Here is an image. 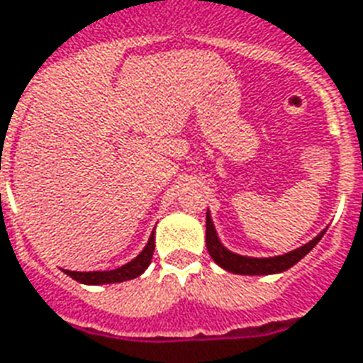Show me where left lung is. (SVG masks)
Segmentation results:
<instances>
[{
  "label": "left lung",
  "mask_w": 363,
  "mask_h": 363,
  "mask_svg": "<svg viewBox=\"0 0 363 363\" xmlns=\"http://www.w3.org/2000/svg\"><path fill=\"white\" fill-rule=\"evenodd\" d=\"M325 230L321 231L320 235L314 237L310 243L302 245L301 249H295L287 252V255L274 256V258H249V256H241L231 252L220 243V239L214 230V223L211 220V214L206 212V249L211 252L212 260L220 266V268L228 269L231 274L241 275H268V274H279L285 269L293 268L298 260H302L304 256L314 249L315 245L320 243V239L323 237Z\"/></svg>",
  "instance_id": "obj_1"
}]
</instances>
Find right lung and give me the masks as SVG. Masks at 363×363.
<instances>
[{
	"label": "right lung",
	"mask_w": 363,
	"mask_h": 363,
	"mask_svg": "<svg viewBox=\"0 0 363 363\" xmlns=\"http://www.w3.org/2000/svg\"><path fill=\"white\" fill-rule=\"evenodd\" d=\"M152 252H155V233L149 237V243L145 245V249L141 250L140 255L133 258L132 262L124 264L116 269H108V272H70L65 269V274L70 275L72 279L86 285H105V283H122L128 279L138 277L149 268L151 264Z\"/></svg>",
	"instance_id": "right-lung-1"
}]
</instances>
